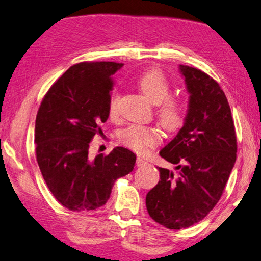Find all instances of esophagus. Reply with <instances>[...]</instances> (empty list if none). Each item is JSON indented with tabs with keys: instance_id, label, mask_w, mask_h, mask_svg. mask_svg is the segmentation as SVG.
Instances as JSON below:
<instances>
[{
	"instance_id": "34e87169",
	"label": "esophagus",
	"mask_w": 261,
	"mask_h": 261,
	"mask_svg": "<svg viewBox=\"0 0 261 261\" xmlns=\"http://www.w3.org/2000/svg\"><path fill=\"white\" fill-rule=\"evenodd\" d=\"M147 163L145 160H144L143 158H140V156H138L137 158V166H144V165H146Z\"/></svg>"
}]
</instances>
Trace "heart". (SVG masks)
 <instances>
[{"label":"heart","mask_w":261,"mask_h":261,"mask_svg":"<svg viewBox=\"0 0 261 261\" xmlns=\"http://www.w3.org/2000/svg\"><path fill=\"white\" fill-rule=\"evenodd\" d=\"M137 86L151 102L158 105V116L161 125L167 130L180 127L185 118V103L176 96H168L171 93V84L167 76L159 68H151L144 72L137 79ZM119 101L118 93L111 95L109 101V114L117 113ZM119 142L136 152H144L155 146L160 140V134L155 127L134 125L119 132Z\"/></svg>","instance_id":"heart-1"}]
</instances>
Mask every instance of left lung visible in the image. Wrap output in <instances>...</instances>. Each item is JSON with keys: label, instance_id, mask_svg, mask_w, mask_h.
<instances>
[{"label": "left lung", "instance_id": "1", "mask_svg": "<svg viewBox=\"0 0 261 261\" xmlns=\"http://www.w3.org/2000/svg\"><path fill=\"white\" fill-rule=\"evenodd\" d=\"M189 93L185 124L159 152L177 173L158 167L160 180L146 195L148 215L167 229L200 222L217 204L236 163L237 138L220 85L200 69L180 65Z\"/></svg>", "mask_w": 261, "mask_h": 261}]
</instances>
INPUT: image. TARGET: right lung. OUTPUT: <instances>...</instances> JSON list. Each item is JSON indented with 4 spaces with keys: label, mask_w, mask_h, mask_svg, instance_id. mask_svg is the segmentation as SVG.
<instances>
[{
    "label": "right lung",
    "mask_w": 261,
    "mask_h": 261,
    "mask_svg": "<svg viewBox=\"0 0 261 261\" xmlns=\"http://www.w3.org/2000/svg\"><path fill=\"white\" fill-rule=\"evenodd\" d=\"M123 64L80 63L52 85L36 117L37 163L49 192L72 212L107 203L115 181L132 172L136 154L122 146L89 156L94 136L109 117L113 75Z\"/></svg>",
    "instance_id": "add662e5"
}]
</instances>
